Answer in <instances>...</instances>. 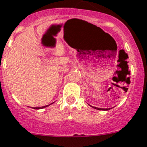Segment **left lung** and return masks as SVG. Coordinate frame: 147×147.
<instances>
[{
  "label": "left lung",
  "instance_id": "left-lung-1",
  "mask_svg": "<svg viewBox=\"0 0 147 147\" xmlns=\"http://www.w3.org/2000/svg\"><path fill=\"white\" fill-rule=\"evenodd\" d=\"M94 108H96V109L97 110H102V111H108V110L110 109V108H96V107H94Z\"/></svg>",
  "mask_w": 147,
  "mask_h": 147
}]
</instances>
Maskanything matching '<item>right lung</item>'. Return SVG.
<instances>
[{
    "mask_svg": "<svg viewBox=\"0 0 147 147\" xmlns=\"http://www.w3.org/2000/svg\"><path fill=\"white\" fill-rule=\"evenodd\" d=\"M48 105L46 106H42V107H39V108H35L34 109H41V108H45V107H47Z\"/></svg>",
    "mask_w": 147,
    "mask_h": 147,
    "instance_id": "add662e5",
    "label": "right lung"
}]
</instances>
